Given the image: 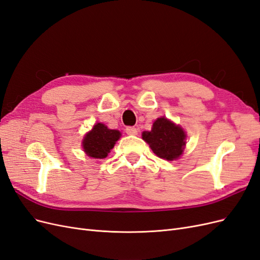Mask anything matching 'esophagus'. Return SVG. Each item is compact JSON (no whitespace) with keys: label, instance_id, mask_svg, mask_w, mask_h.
Wrapping results in <instances>:
<instances>
[{"label":"esophagus","instance_id":"obj_1","mask_svg":"<svg viewBox=\"0 0 260 260\" xmlns=\"http://www.w3.org/2000/svg\"><path fill=\"white\" fill-rule=\"evenodd\" d=\"M125 132H127V135L129 136H136L138 135V129L136 127H127L125 128Z\"/></svg>","mask_w":260,"mask_h":260}]
</instances>
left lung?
<instances>
[{
  "mask_svg": "<svg viewBox=\"0 0 260 260\" xmlns=\"http://www.w3.org/2000/svg\"><path fill=\"white\" fill-rule=\"evenodd\" d=\"M142 138L157 156L167 160L177 159L185 145L183 129L164 117L153 123L151 131H144Z\"/></svg>",
  "mask_w": 260,
  "mask_h": 260,
  "instance_id": "1",
  "label": "left lung"
}]
</instances>
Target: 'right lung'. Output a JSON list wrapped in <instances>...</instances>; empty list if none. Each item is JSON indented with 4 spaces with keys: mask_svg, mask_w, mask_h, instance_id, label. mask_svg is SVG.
Masks as SVG:
<instances>
[{
    "mask_svg": "<svg viewBox=\"0 0 260 260\" xmlns=\"http://www.w3.org/2000/svg\"><path fill=\"white\" fill-rule=\"evenodd\" d=\"M120 136L119 131L108 129L105 124L99 122L83 139L84 152L93 158H105Z\"/></svg>",
    "mask_w": 260,
    "mask_h": 260,
    "instance_id": "right-lung-1",
    "label": "right lung"
}]
</instances>
